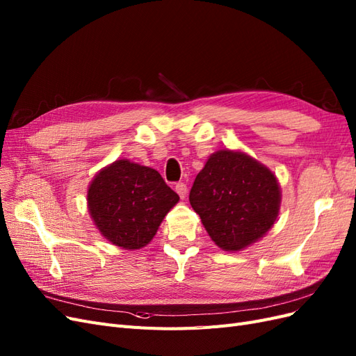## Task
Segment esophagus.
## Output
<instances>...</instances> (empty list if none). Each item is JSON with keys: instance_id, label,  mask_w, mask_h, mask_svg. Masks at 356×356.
<instances>
[{"instance_id": "esophagus-1", "label": "esophagus", "mask_w": 356, "mask_h": 356, "mask_svg": "<svg viewBox=\"0 0 356 356\" xmlns=\"http://www.w3.org/2000/svg\"><path fill=\"white\" fill-rule=\"evenodd\" d=\"M175 191L179 195L181 199H184L187 196V186L184 184V182H177L175 186Z\"/></svg>"}]
</instances>
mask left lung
I'll list each match as a JSON object with an SVG mask.
<instances>
[{"mask_svg": "<svg viewBox=\"0 0 356 356\" xmlns=\"http://www.w3.org/2000/svg\"><path fill=\"white\" fill-rule=\"evenodd\" d=\"M188 199L211 239L225 251H239L272 229L281 190L252 157L220 149L197 174Z\"/></svg>", "mask_w": 356, "mask_h": 356, "instance_id": "obj_1", "label": "left lung"}]
</instances>
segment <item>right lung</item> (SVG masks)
<instances>
[{"label": "right lung", "mask_w": 356, "mask_h": 356, "mask_svg": "<svg viewBox=\"0 0 356 356\" xmlns=\"http://www.w3.org/2000/svg\"><path fill=\"white\" fill-rule=\"evenodd\" d=\"M178 200L157 170L124 159L102 169L88 193L96 227L126 250H139L152 241Z\"/></svg>", "instance_id": "right-lung-1"}]
</instances>
